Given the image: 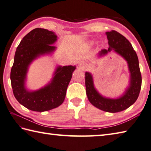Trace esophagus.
Listing matches in <instances>:
<instances>
[{"label": "esophagus", "instance_id": "obj_1", "mask_svg": "<svg viewBox=\"0 0 151 151\" xmlns=\"http://www.w3.org/2000/svg\"><path fill=\"white\" fill-rule=\"evenodd\" d=\"M79 65L81 67H86L87 65V63L85 61H81L79 63Z\"/></svg>", "mask_w": 151, "mask_h": 151}]
</instances>
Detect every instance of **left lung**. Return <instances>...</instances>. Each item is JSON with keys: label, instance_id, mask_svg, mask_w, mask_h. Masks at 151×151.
<instances>
[{"label": "left lung", "instance_id": "left-lung-1", "mask_svg": "<svg viewBox=\"0 0 151 151\" xmlns=\"http://www.w3.org/2000/svg\"><path fill=\"white\" fill-rule=\"evenodd\" d=\"M109 40L108 50H102L100 55L114 50L128 62L130 72V83L124 94L119 99L102 97L93 86V78L90 73H85L86 91L88 100L96 107L109 113H117L125 110L136 101L141 87V74L136 52L131 43L122 35L114 30L106 32Z\"/></svg>", "mask_w": 151, "mask_h": 151}]
</instances>
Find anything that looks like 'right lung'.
I'll return each mask as SVG.
<instances>
[{"label": "right lung", "mask_w": 151, "mask_h": 151, "mask_svg": "<svg viewBox=\"0 0 151 151\" xmlns=\"http://www.w3.org/2000/svg\"><path fill=\"white\" fill-rule=\"evenodd\" d=\"M57 36L47 29L36 28L23 38L15 53L10 80L14 95L20 104L29 110L43 112L59 107L65 97L75 66L58 67L52 82L41 89L29 91L25 87L28 67L40 55L54 52L52 44Z\"/></svg>", "instance_id": "1"}]
</instances>
